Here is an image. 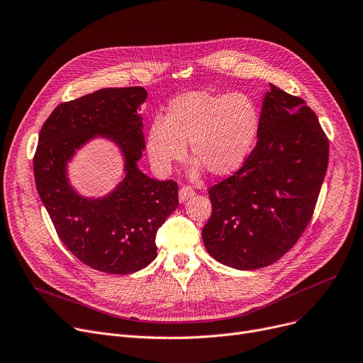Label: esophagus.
I'll use <instances>...</instances> for the list:
<instances>
[{
	"mask_svg": "<svg viewBox=\"0 0 363 363\" xmlns=\"http://www.w3.org/2000/svg\"><path fill=\"white\" fill-rule=\"evenodd\" d=\"M196 193H194V189L191 188V186H188V185H184V186H181V189H179V201L181 203H185V201H188L189 199H191L193 196H194Z\"/></svg>",
	"mask_w": 363,
	"mask_h": 363,
	"instance_id": "esophagus-1",
	"label": "esophagus"
}]
</instances>
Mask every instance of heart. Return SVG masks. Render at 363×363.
<instances>
[{
  "label": "heart",
  "instance_id": "obj_1",
  "mask_svg": "<svg viewBox=\"0 0 363 363\" xmlns=\"http://www.w3.org/2000/svg\"><path fill=\"white\" fill-rule=\"evenodd\" d=\"M260 132V110L249 94L193 91L181 94L166 108L163 121L147 130L148 157L159 172L167 174L191 155L215 177L233 175L247 162Z\"/></svg>",
  "mask_w": 363,
  "mask_h": 363
}]
</instances>
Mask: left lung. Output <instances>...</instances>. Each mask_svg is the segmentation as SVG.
I'll list each match as a JSON object with an SVG mask.
<instances>
[{"label":"left lung","instance_id":"1","mask_svg":"<svg viewBox=\"0 0 363 363\" xmlns=\"http://www.w3.org/2000/svg\"><path fill=\"white\" fill-rule=\"evenodd\" d=\"M257 144L234 175L208 189L206 250L241 271L279 260L312 219L327 174L330 143L300 97L269 84Z\"/></svg>","mask_w":363,"mask_h":363}]
</instances>
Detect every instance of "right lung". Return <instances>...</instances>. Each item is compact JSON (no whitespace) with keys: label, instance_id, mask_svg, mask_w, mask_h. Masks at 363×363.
<instances>
[{"label":"right lung","instance_id":"1","mask_svg":"<svg viewBox=\"0 0 363 363\" xmlns=\"http://www.w3.org/2000/svg\"><path fill=\"white\" fill-rule=\"evenodd\" d=\"M143 86L103 88L57 106L41 128L33 175L57 235L89 268L126 275L157 256L156 234L178 207V184L151 179L138 169L145 141L137 113ZM95 136L118 143L125 178L103 199H86L68 184L65 166L76 149Z\"/></svg>","mask_w":363,"mask_h":363}]
</instances>
